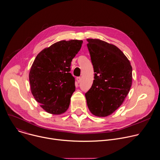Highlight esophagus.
I'll return each mask as SVG.
<instances>
[{"instance_id": "esophagus-1", "label": "esophagus", "mask_w": 160, "mask_h": 160, "mask_svg": "<svg viewBox=\"0 0 160 160\" xmlns=\"http://www.w3.org/2000/svg\"><path fill=\"white\" fill-rule=\"evenodd\" d=\"M77 80L78 83H80L81 82V80H82V78L81 77H77Z\"/></svg>"}]
</instances>
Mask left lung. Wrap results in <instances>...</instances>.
I'll list each match as a JSON object with an SVG mask.
<instances>
[{
	"instance_id": "left-lung-1",
	"label": "left lung",
	"mask_w": 160,
	"mask_h": 160,
	"mask_svg": "<svg viewBox=\"0 0 160 160\" xmlns=\"http://www.w3.org/2000/svg\"><path fill=\"white\" fill-rule=\"evenodd\" d=\"M94 80L85 93L90 112L107 117L122 105L132 85V67L116 46L98 39H87Z\"/></svg>"
}]
</instances>
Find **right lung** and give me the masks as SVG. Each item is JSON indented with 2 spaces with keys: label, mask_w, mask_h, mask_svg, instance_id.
<instances>
[{
  "label": "right lung",
  "mask_w": 160,
  "mask_h": 160,
  "mask_svg": "<svg viewBox=\"0 0 160 160\" xmlns=\"http://www.w3.org/2000/svg\"><path fill=\"white\" fill-rule=\"evenodd\" d=\"M82 43L77 39L57 42L39 52L31 66V93L48 113L62 114L69 108L75 90V78L70 73L71 62Z\"/></svg>",
  "instance_id": "obj_1"
}]
</instances>
